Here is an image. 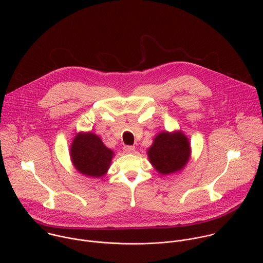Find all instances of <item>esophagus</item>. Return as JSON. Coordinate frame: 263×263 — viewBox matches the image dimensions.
<instances>
[{"label": "esophagus", "mask_w": 263, "mask_h": 263, "mask_svg": "<svg viewBox=\"0 0 263 263\" xmlns=\"http://www.w3.org/2000/svg\"><path fill=\"white\" fill-rule=\"evenodd\" d=\"M135 151V146L134 145H125L124 146V152L127 154H132Z\"/></svg>", "instance_id": "34e87169"}]
</instances>
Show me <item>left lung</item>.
<instances>
[{
    "instance_id": "8db88e82",
    "label": "left lung",
    "mask_w": 263,
    "mask_h": 263,
    "mask_svg": "<svg viewBox=\"0 0 263 263\" xmlns=\"http://www.w3.org/2000/svg\"><path fill=\"white\" fill-rule=\"evenodd\" d=\"M191 155L187 137L179 133L161 132L156 136L147 156L155 168L163 175L180 171L189 161Z\"/></svg>"
}]
</instances>
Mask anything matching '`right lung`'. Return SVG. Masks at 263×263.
<instances>
[{
	"instance_id": "obj_1",
	"label": "right lung",
	"mask_w": 263,
	"mask_h": 263,
	"mask_svg": "<svg viewBox=\"0 0 263 263\" xmlns=\"http://www.w3.org/2000/svg\"><path fill=\"white\" fill-rule=\"evenodd\" d=\"M72 163L81 174L101 177L109 168L114 152L93 133H79L70 146Z\"/></svg>"
}]
</instances>
